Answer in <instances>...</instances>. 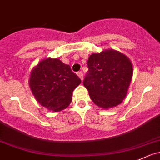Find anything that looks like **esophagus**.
<instances>
[{
    "label": "esophagus",
    "instance_id": "esophagus-1",
    "mask_svg": "<svg viewBox=\"0 0 160 160\" xmlns=\"http://www.w3.org/2000/svg\"><path fill=\"white\" fill-rule=\"evenodd\" d=\"M77 76H78V77H80V79H81V80H83V72H77Z\"/></svg>",
    "mask_w": 160,
    "mask_h": 160
}]
</instances>
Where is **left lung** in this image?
<instances>
[{
	"label": "left lung",
	"instance_id": "left-lung-1",
	"mask_svg": "<svg viewBox=\"0 0 160 160\" xmlns=\"http://www.w3.org/2000/svg\"><path fill=\"white\" fill-rule=\"evenodd\" d=\"M88 66L83 85L94 103L104 109L121 103L134 71L129 58L118 51L107 49L90 55Z\"/></svg>",
	"mask_w": 160,
	"mask_h": 160
}]
</instances>
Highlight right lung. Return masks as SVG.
I'll return each mask as SVG.
<instances>
[{
    "mask_svg": "<svg viewBox=\"0 0 160 160\" xmlns=\"http://www.w3.org/2000/svg\"><path fill=\"white\" fill-rule=\"evenodd\" d=\"M81 80L72 72L69 65L58 58H47L32 69L29 88L36 100L42 106L59 112L72 102V91Z\"/></svg>",
    "mask_w": 160,
    "mask_h": 160,
    "instance_id": "add662e5",
    "label": "right lung"
}]
</instances>
